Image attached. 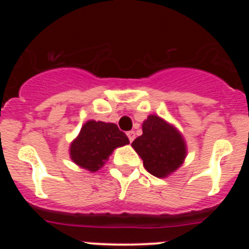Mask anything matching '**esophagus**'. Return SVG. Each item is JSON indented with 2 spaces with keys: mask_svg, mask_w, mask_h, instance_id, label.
Here are the masks:
<instances>
[{
  "mask_svg": "<svg viewBox=\"0 0 249 249\" xmlns=\"http://www.w3.org/2000/svg\"><path fill=\"white\" fill-rule=\"evenodd\" d=\"M127 136H128V138H129V142H132V141L135 140V137H136L135 132H133V131H129V132H127Z\"/></svg>",
  "mask_w": 249,
  "mask_h": 249,
  "instance_id": "obj_1",
  "label": "esophagus"
}]
</instances>
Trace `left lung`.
Segmentation results:
<instances>
[{"mask_svg": "<svg viewBox=\"0 0 249 249\" xmlns=\"http://www.w3.org/2000/svg\"><path fill=\"white\" fill-rule=\"evenodd\" d=\"M142 136L132 142L144 168L156 177H166L181 166L186 157L182 136L158 116H148L142 126Z\"/></svg>", "mask_w": 249, "mask_h": 249, "instance_id": "left-lung-1", "label": "left lung"}]
</instances>
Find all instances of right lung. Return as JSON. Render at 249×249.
Returning <instances> with one entry per match:
<instances>
[{
    "mask_svg": "<svg viewBox=\"0 0 249 249\" xmlns=\"http://www.w3.org/2000/svg\"><path fill=\"white\" fill-rule=\"evenodd\" d=\"M129 143L126 133L114 123L89 121L71 144V158L74 163L94 172L103 166L116 147Z\"/></svg>",
    "mask_w": 249,
    "mask_h": 249,
    "instance_id": "obj_1",
    "label": "right lung"
}]
</instances>
